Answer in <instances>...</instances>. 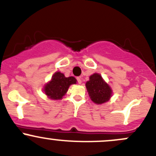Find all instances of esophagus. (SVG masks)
Here are the masks:
<instances>
[{
  "mask_svg": "<svg viewBox=\"0 0 156 156\" xmlns=\"http://www.w3.org/2000/svg\"><path fill=\"white\" fill-rule=\"evenodd\" d=\"M77 81H78V84H81V82H82L81 77H78V78H77Z\"/></svg>",
  "mask_w": 156,
  "mask_h": 156,
  "instance_id": "1",
  "label": "esophagus"
}]
</instances>
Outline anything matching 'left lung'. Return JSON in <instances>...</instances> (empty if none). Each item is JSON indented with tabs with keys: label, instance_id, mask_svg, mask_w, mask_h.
<instances>
[{
	"label": "left lung",
	"instance_id": "1",
	"mask_svg": "<svg viewBox=\"0 0 156 156\" xmlns=\"http://www.w3.org/2000/svg\"><path fill=\"white\" fill-rule=\"evenodd\" d=\"M86 87L91 100L97 104L108 101L112 94L111 87L98 73L90 76V80L86 83Z\"/></svg>",
	"mask_w": 156,
	"mask_h": 156
}]
</instances>
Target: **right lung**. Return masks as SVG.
<instances>
[{"label":"right lung","mask_w":156,"mask_h":156,"mask_svg":"<svg viewBox=\"0 0 156 156\" xmlns=\"http://www.w3.org/2000/svg\"><path fill=\"white\" fill-rule=\"evenodd\" d=\"M76 82L77 80L74 77L66 78L62 73L56 72L53 74L51 80L44 85V91L51 100H61L68 91L69 86Z\"/></svg>","instance_id":"1"}]
</instances>
